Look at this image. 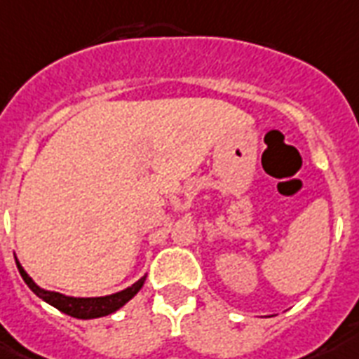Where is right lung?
<instances>
[{
	"label": "right lung",
	"mask_w": 359,
	"mask_h": 359,
	"mask_svg": "<svg viewBox=\"0 0 359 359\" xmlns=\"http://www.w3.org/2000/svg\"><path fill=\"white\" fill-rule=\"evenodd\" d=\"M16 266H18L22 279L26 280V285L32 288L33 294H37L43 302H46V304L55 307L61 313L74 316V318H82V320H91V318L112 315L118 309H121L127 302L135 298L138 290L146 283V275H144L142 279L136 280L135 285H130L129 288H123L119 292L108 294V296H97V298H74V296H65V294L54 292V290H44L27 275V271L22 268V264L18 260H16Z\"/></svg>",
	"instance_id": "1"
}]
</instances>
